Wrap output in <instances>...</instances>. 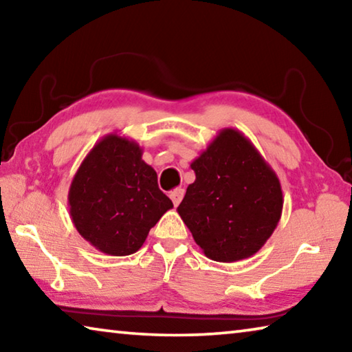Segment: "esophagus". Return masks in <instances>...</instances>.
I'll return each mask as SVG.
<instances>
[{
  "label": "esophagus",
  "mask_w": 352,
  "mask_h": 352,
  "mask_svg": "<svg viewBox=\"0 0 352 352\" xmlns=\"http://www.w3.org/2000/svg\"><path fill=\"white\" fill-rule=\"evenodd\" d=\"M183 195H184V189L183 188H177V189H174L169 194V197H170L172 201H174V205L178 206V204H180L182 199H183Z\"/></svg>",
  "instance_id": "34e87169"
}]
</instances>
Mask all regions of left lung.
Wrapping results in <instances>:
<instances>
[{"instance_id":"obj_1","label":"left lung","mask_w":352,"mask_h":352,"mask_svg":"<svg viewBox=\"0 0 352 352\" xmlns=\"http://www.w3.org/2000/svg\"><path fill=\"white\" fill-rule=\"evenodd\" d=\"M195 182L177 208L206 258L236 262L258 253L283 212L270 164L245 135L223 129L190 163Z\"/></svg>"}]
</instances>
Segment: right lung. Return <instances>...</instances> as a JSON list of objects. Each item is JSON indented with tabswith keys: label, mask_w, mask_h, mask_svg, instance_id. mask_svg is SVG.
I'll use <instances>...</instances> for the list:
<instances>
[{
	"label": "right lung",
	"mask_w": 352,
	"mask_h": 352,
	"mask_svg": "<svg viewBox=\"0 0 352 352\" xmlns=\"http://www.w3.org/2000/svg\"><path fill=\"white\" fill-rule=\"evenodd\" d=\"M68 206L79 234L110 256L138 252L152 226L174 208L138 142L116 133L88 152L71 182Z\"/></svg>",
	"instance_id": "add662e5"
}]
</instances>
